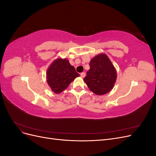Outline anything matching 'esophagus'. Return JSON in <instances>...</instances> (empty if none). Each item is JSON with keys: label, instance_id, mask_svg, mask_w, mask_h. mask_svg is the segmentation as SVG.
I'll use <instances>...</instances> for the list:
<instances>
[{"label": "esophagus", "instance_id": "1", "mask_svg": "<svg viewBox=\"0 0 156 156\" xmlns=\"http://www.w3.org/2000/svg\"><path fill=\"white\" fill-rule=\"evenodd\" d=\"M85 75H86V73H84V72H82V73H81V77H83V78H84V77H85Z\"/></svg>", "mask_w": 156, "mask_h": 156}]
</instances>
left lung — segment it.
<instances>
[{
	"instance_id": "left-lung-1",
	"label": "left lung",
	"mask_w": 156,
	"mask_h": 156,
	"mask_svg": "<svg viewBox=\"0 0 156 156\" xmlns=\"http://www.w3.org/2000/svg\"><path fill=\"white\" fill-rule=\"evenodd\" d=\"M90 69L84 81L96 95H104L113 88L116 80V72L105 54H100L90 62Z\"/></svg>"
}]
</instances>
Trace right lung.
<instances>
[{"mask_svg":"<svg viewBox=\"0 0 156 156\" xmlns=\"http://www.w3.org/2000/svg\"><path fill=\"white\" fill-rule=\"evenodd\" d=\"M46 74L49 86L56 94L62 92L75 78L79 76L75 68L66 58L56 59L50 65Z\"/></svg>","mask_w":156,"mask_h":156,"instance_id":"add662e5","label":"right lung"}]
</instances>
